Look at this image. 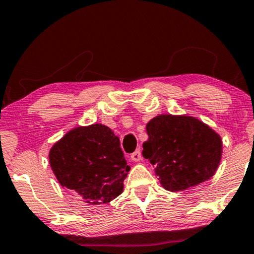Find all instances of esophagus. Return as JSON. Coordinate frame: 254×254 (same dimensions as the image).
<instances>
[{"label":"esophagus","mask_w":254,"mask_h":254,"mask_svg":"<svg viewBox=\"0 0 254 254\" xmlns=\"http://www.w3.org/2000/svg\"><path fill=\"white\" fill-rule=\"evenodd\" d=\"M141 159H142V153H141V149H137V150H135L133 151L132 154H131V160H132V161H141Z\"/></svg>","instance_id":"esophagus-1"}]
</instances>
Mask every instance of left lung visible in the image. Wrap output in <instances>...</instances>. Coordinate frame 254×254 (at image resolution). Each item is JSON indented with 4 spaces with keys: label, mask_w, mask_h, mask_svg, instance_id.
Instances as JSON below:
<instances>
[{
    "label": "left lung",
    "mask_w": 254,
    "mask_h": 254,
    "mask_svg": "<svg viewBox=\"0 0 254 254\" xmlns=\"http://www.w3.org/2000/svg\"><path fill=\"white\" fill-rule=\"evenodd\" d=\"M143 156L168 191H183L214 176L222 156L218 133L190 116L160 115L147 124Z\"/></svg>",
    "instance_id": "obj_1"
}]
</instances>
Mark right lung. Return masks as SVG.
Returning a JSON list of instances; mask_svg holds the SVG:
<instances>
[{
	"instance_id": "obj_1",
	"label": "right lung",
	"mask_w": 254,
	"mask_h": 254,
	"mask_svg": "<svg viewBox=\"0 0 254 254\" xmlns=\"http://www.w3.org/2000/svg\"><path fill=\"white\" fill-rule=\"evenodd\" d=\"M49 160L58 183L90 204L118 197L130 171L119 138L103 124L66 132L50 149Z\"/></svg>"
}]
</instances>
